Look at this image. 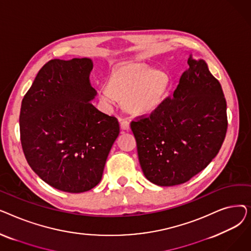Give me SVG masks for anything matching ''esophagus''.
<instances>
[{
	"mask_svg": "<svg viewBox=\"0 0 251 251\" xmlns=\"http://www.w3.org/2000/svg\"><path fill=\"white\" fill-rule=\"evenodd\" d=\"M120 126L123 130H128L130 128V122L127 119H120Z\"/></svg>",
	"mask_w": 251,
	"mask_h": 251,
	"instance_id": "esophagus-1",
	"label": "esophagus"
}]
</instances>
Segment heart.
Segmentation results:
<instances>
[{"mask_svg": "<svg viewBox=\"0 0 251 251\" xmlns=\"http://www.w3.org/2000/svg\"><path fill=\"white\" fill-rule=\"evenodd\" d=\"M165 87L166 77L163 73L141 66H127L113 72L109 87L101 86L99 97L108 103L117 99L131 112L147 113L160 104Z\"/></svg>", "mask_w": 251, "mask_h": 251, "instance_id": "heart-1", "label": "heart"}]
</instances>
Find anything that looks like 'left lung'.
Masks as SVG:
<instances>
[{"instance_id": "8db88e82", "label": "left lung", "mask_w": 251, "mask_h": 251, "mask_svg": "<svg viewBox=\"0 0 251 251\" xmlns=\"http://www.w3.org/2000/svg\"><path fill=\"white\" fill-rule=\"evenodd\" d=\"M188 65L173 96L130 124L142 172L160 186L179 185L201 172L227 133V103L219 80L203 60L189 58Z\"/></svg>"}]
</instances>
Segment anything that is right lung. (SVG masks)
Here are the masks:
<instances>
[{
  "label": "right lung",
  "mask_w": 251,
  "mask_h": 251,
  "mask_svg": "<svg viewBox=\"0 0 251 251\" xmlns=\"http://www.w3.org/2000/svg\"><path fill=\"white\" fill-rule=\"evenodd\" d=\"M88 58L50 60L38 71L21 103L22 150L49 185L80 193L97 186L120 133L118 119L99 111L89 83Z\"/></svg>",
  "instance_id": "add662e5"
}]
</instances>
